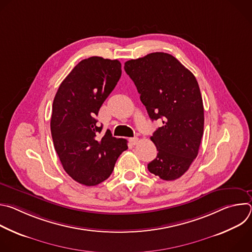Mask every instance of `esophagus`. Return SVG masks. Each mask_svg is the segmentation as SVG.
Segmentation results:
<instances>
[{"mask_svg": "<svg viewBox=\"0 0 252 252\" xmlns=\"http://www.w3.org/2000/svg\"><path fill=\"white\" fill-rule=\"evenodd\" d=\"M129 142L131 143L132 146H135V145H137L138 138H137V137H130V138H129Z\"/></svg>", "mask_w": 252, "mask_h": 252, "instance_id": "34e87169", "label": "esophagus"}]
</instances>
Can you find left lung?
<instances>
[{"instance_id": "1", "label": "left lung", "mask_w": 252, "mask_h": 252, "mask_svg": "<svg viewBox=\"0 0 252 252\" xmlns=\"http://www.w3.org/2000/svg\"><path fill=\"white\" fill-rule=\"evenodd\" d=\"M141 102L162 126L151 136L158 150L149 170L163 181L181 177L197 157L203 134V103L190 70L166 53H152L125 63Z\"/></svg>"}]
</instances>
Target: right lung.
Segmentation results:
<instances>
[{
	"mask_svg": "<svg viewBox=\"0 0 252 252\" xmlns=\"http://www.w3.org/2000/svg\"><path fill=\"white\" fill-rule=\"evenodd\" d=\"M122 76L118 60L91 57L81 61L62 82L53 102L51 132L65 172L79 184L93 187L109 177L127 141L107 129L99 135L101 104Z\"/></svg>",
	"mask_w": 252,
	"mask_h": 252,
	"instance_id": "1",
	"label": "right lung"
}]
</instances>
